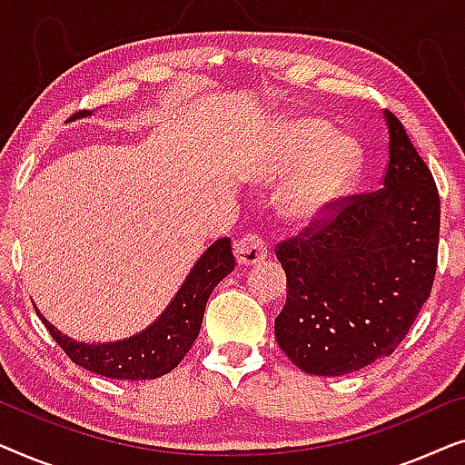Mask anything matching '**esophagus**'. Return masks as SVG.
<instances>
[{
    "label": "esophagus",
    "instance_id": "34e87169",
    "mask_svg": "<svg viewBox=\"0 0 465 465\" xmlns=\"http://www.w3.org/2000/svg\"><path fill=\"white\" fill-rule=\"evenodd\" d=\"M269 253V247H266L264 239L256 232H247L241 237L237 243H234V256H237V262L241 266H252L262 262Z\"/></svg>",
    "mask_w": 465,
    "mask_h": 465
}]
</instances>
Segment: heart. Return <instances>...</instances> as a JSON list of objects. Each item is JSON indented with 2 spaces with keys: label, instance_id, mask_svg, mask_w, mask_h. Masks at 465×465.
<instances>
[{
  "label": "heart",
  "instance_id": "1",
  "mask_svg": "<svg viewBox=\"0 0 465 465\" xmlns=\"http://www.w3.org/2000/svg\"><path fill=\"white\" fill-rule=\"evenodd\" d=\"M360 148L349 135L317 116L279 124L262 163L264 180L288 177L279 193L283 218L307 224L328 212L351 188L360 171Z\"/></svg>",
  "mask_w": 465,
  "mask_h": 465
}]
</instances>
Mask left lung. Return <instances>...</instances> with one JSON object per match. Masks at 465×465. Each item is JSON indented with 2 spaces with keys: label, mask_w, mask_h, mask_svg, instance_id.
<instances>
[{
  "label": "left lung",
  "mask_w": 465,
  "mask_h": 465,
  "mask_svg": "<svg viewBox=\"0 0 465 465\" xmlns=\"http://www.w3.org/2000/svg\"><path fill=\"white\" fill-rule=\"evenodd\" d=\"M385 123L383 188L277 245L288 298L275 339L307 374L341 377L396 351L434 283L440 196L402 123L387 110Z\"/></svg>",
  "instance_id": "left-lung-1"
}]
</instances>
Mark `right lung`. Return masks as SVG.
Masks as SVG:
<instances>
[{
    "instance_id": "add662e5",
    "label": "right lung",
    "mask_w": 465,
    "mask_h": 465,
    "mask_svg": "<svg viewBox=\"0 0 465 465\" xmlns=\"http://www.w3.org/2000/svg\"><path fill=\"white\" fill-rule=\"evenodd\" d=\"M80 118L91 112H80ZM234 269L231 239H218L196 260L169 307L148 328L116 342H78L61 334L40 311V320L74 364L101 377L145 381L173 371L199 336L205 304L215 285Z\"/></svg>"
}]
</instances>
